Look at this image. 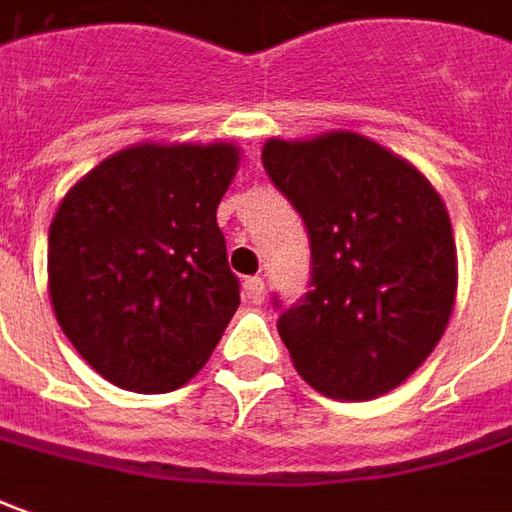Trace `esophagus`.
<instances>
[{
    "instance_id": "34e87169",
    "label": "esophagus",
    "mask_w": 512,
    "mask_h": 512,
    "mask_svg": "<svg viewBox=\"0 0 512 512\" xmlns=\"http://www.w3.org/2000/svg\"><path fill=\"white\" fill-rule=\"evenodd\" d=\"M243 288H246V297H249V302H255V305H260L263 297H266V283H263V277H249Z\"/></svg>"
}]
</instances>
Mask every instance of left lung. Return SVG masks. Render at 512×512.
<instances>
[{"label":"left lung","mask_w":512,"mask_h":512,"mask_svg":"<svg viewBox=\"0 0 512 512\" xmlns=\"http://www.w3.org/2000/svg\"><path fill=\"white\" fill-rule=\"evenodd\" d=\"M263 168L311 241L305 297L277 330L297 373L328 398H378L440 342L457 294L446 204L426 176L367 137L269 139Z\"/></svg>","instance_id":"obj_1"}]
</instances>
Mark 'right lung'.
Segmentation results:
<instances>
[{"mask_svg": "<svg viewBox=\"0 0 512 512\" xmlns=\"http://www.w3.org/2000/svg\"><path fill=\"white\" fill-rule=\"evenodd\" d=\"M238 148L137 145L100 162L50 227L55 319L97 373L170 392L207 364L241 305L215 210Z\"/></svg>", "mask_w": 512, "mask_h": 512, "instance_id": "add662e5", "label": "right lung"}]
</instances>
